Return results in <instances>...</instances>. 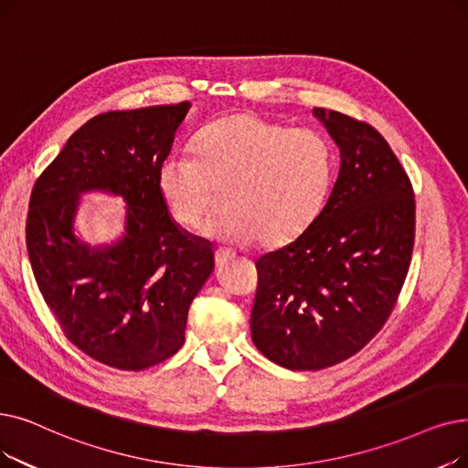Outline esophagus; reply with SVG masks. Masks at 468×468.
<instances>
[{"mask_svg": "<svg viewBox=\"0 0 468 468\" xmlns=\"http://www.w3.org/2000/svg\"><path fill=\"white\" fill-rule=\"evenodd\" d=\"M235 254L231 252V250H226V249H218L216 252H214V258H216V266L219 268V266H223V263H226L228 260H231Z\"/></svg>", "mask_w": 468, "mask_h": 468, "instance_id": "1", "label": "esophagus"}]
</instances>
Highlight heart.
I'll return each mask as SVG.
<instances>
[{"instance_id":"heart-1","label":"heart","mask_w":468,"mask_h":468,"mask_svg":"<svg viewBox=\"0 0 468 468\" xmlns=\"http://www.w3.org/2000/svg\"><path fill=\"white\" fill-rule=\"evenodd\" d=\"M158 191L172 218L197 229L223 187L221 207L205 231L223 242L260 239L281 247L315 219L333 181L329 141L314 130L287 128L252 112L216 118L195 137V154L162 160Z\"/></svg>"}]
</instances>
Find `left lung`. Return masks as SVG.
Instances as JSON below:
<instances>
[{"mask_svg":"<svg viewBox=\"0 0 468 468\" xmlns=\"http://www.w3.org/2000/svg\"><path fill=\"white\" fill-rule=\"evenodd\" d=\"M340 151L323 210L287 247L256 260V348L292 371L357 354L388 319L415 242L411 181L367 122L314 109Z\"/></svg>","mask_w":468,"mask_h":468,"instance_id":"left-lung-1","label":"left lung"}]
</instances>
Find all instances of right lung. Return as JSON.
<instances>
[{
  "label": "right lung",
  "mask_w": 468,
  "mask_h": 468,
  "mask_svg": "<svg viewBox=\"0 0 468 468\" xmlns=\"http://www.w3.org/2000/svg\"><path fill=\"white\" fill-rule=\"evenodd\" d=\"M189 109L93 116L32 189L27 247L39 292L74 346L114 369H147L184 346L191 302L214 271L212 247L172 219L156 179ZM91 190L127 202L125 233L111 246L73 231Z\"/></svg>",
  "instance_id": "right-lung-1"
}]
</instances>
